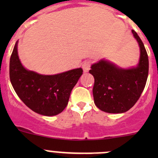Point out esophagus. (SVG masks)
Here are the masks:
<instances>
[{"instance_id":"1","label":"esophagus","mask_w":158,"mask_h":158,"mask_svg":"<svg viewBox=\"0 0 158 158\" xmlns=\"http://www.w3.org/2000/svg\"><path fill=\"white\" fill-rule=\"evenodd\" d=\"M82 69H83L84 73H88L91 67V62L89 61V60H86V61H85L83 63H82Z\"/></svg>"}]
</instances>
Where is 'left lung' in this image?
<instances>
[{
    "label": "left lung",
    "mask_w": 158,
    "mask_h": 158,
    "mask_svg": "<svg viewBox=\"0 0 158 158\" xmlns=\"http://www.w3.org/2000/svg\"><path fill=\"white\" fill-rule=\"evenodd\" d=\"M140 49L136 66L122 68L110 60L102 59L91 66L94 76L92 93L95 106L102 111L118 114L128 111L141 96L147 82L149 62L144 44L135 30H131Z\"/></svg>",
    "instance_id": "8db88e82"
}]
</instances>
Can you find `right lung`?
<instances>
[{
  "mask_svg": "<svg viewBox=\"0 0 158 158\" xmlns=\"http://www.w3.org/2000/svg\"><path fill=\"white\" fill-rule=\"evenodd\" d=\"M17 41L10 59L12 86L23 103L37 114L54 116L66 107L72 90L82 75L78 68L55 75H42L27 69L20 62Z\"/></svg>",
  "mask_w": 158,
  "mask_h": 158,
  "instance_id": "add662e5",
  "label": "right lung"
}]
</instances>
